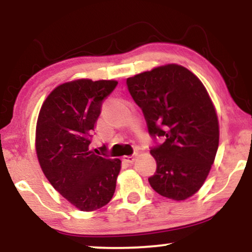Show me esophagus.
Segmentation results:
<instances>
[{"label": "esophagus", "mask_w": 252, "mask_h": 252, "mask_svg": "<svg viewBox=\"0 0 252 252\" xmlns=\"http://www.w3.org/2000/svg\"><path fill=\"white\" fill-rule=\"evenodd\" d=\"M136 156H137V153H134V154H131V155L124 156L123 160L126 161V162H129V163H132L136 160Z\"/></svg>", "instance_id": "esophagus-1"}]
</instances>
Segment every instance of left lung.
I'll return each instance as SVG.
<instances>
[{
	"mask_svg": "<svg viewBox=\"0 0 252 252\" xmlns=\"http://www.w3.org/2000/svg\"><path fill=\"white\" fill-rule=\"evenodd\" d=\"M153 140L156 172L148 179L158 194L185 200L202 186L219 143L218 118L200 80L180 65L160 66L126 79Z\"/></svg>",
	"mask_w": 252,
	"mask_h": 252,
	"instance_id": "8db88e82",
	"label": "left lung"
}]
</instances>
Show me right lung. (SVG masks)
Listing matches in <instances>:
<instances>
[{
    "label": "right lung",
    "mask_w": 252,
    "mask_h": 252,
    "mask_svg": "<svg viewBox=\"0 0 252 252\" xmlns=\"http://www.w3.org/2000/svg\"><path fill=\"white\" fill-rule=\"evenodd\" d=\"M115 80H74L59 85L43 102L36 123V155L52 186L80 211H94L111 200L120 158L90 149L103 100Z\"/></svg>",
    "instance_id": "1"
}]
</instances>
